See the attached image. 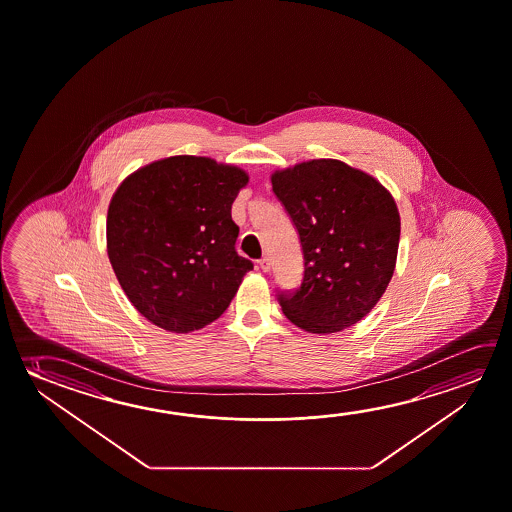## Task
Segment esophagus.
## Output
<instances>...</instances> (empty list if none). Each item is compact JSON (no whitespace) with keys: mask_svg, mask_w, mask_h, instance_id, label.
I'll return each mask as SVG.
<instances>
[{"mask_svg":"<svg viewBox=\"0 0 512 512\" xmlns=\"http://www.w3.org/2000/svg\"><path fill=\"white\" fill-rule=\"evenodd\" d=\"M259 266L262 271H269L271 269V262H269L268 257H264V259L259 260Z\"/></svg>","mask_w":512,"mask_h":512,"instance_id":"1","label":"esophagus"}]
</instances>
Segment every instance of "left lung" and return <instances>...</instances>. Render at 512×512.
Returning <instances> with one entry per match:
<instances>
[{
    "instance_id": "obj_1",
    "label": "left lung",
    "mask_w": 512,
    "mask_h": 512,
    "mask_svg": "<svg viewBox=\"0 0 512 512\" xmlns=\"http://www.w3.org/2000/svg\"><path fill=\"white\" fill-rule=\"evenodd\" d=\"M298 230L305 276L278 294L285 317L308 333L362 321L394 276L401 216L390 191L339 159H312L271 175Z\"/></svg>"
}]
</instances>
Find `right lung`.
<instances>
[{
    "label": "right lung",
    "instance_id": "right-lung-1",
    "mask_svg": "<svg viewBox=\"0 0 512 512\" xmlns=\"http://www.w3.org/2000/svg\"><path fill=\"white\" fill-rule=\"evenodd\" d=\"M248 173L200 156L138 168L111 197L106 244L140 314L173 333L220 317L253 264L236 252L232 204Z\"/></svg>",
    "mask_w": 512,
    "mask_h": 512
}]
</instances>
